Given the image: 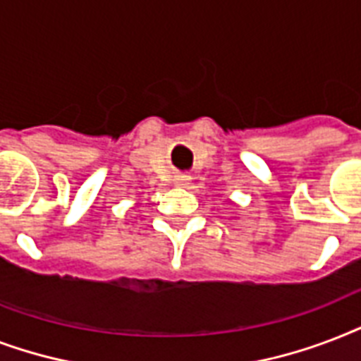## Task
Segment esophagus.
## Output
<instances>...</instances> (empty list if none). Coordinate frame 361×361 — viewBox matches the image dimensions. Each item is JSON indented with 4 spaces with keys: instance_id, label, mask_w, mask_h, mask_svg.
<instances>
[{
    "instance_id": "esophagus-1",
    "label": "esophagus",
    "mask_w": 361,
    "mask_h": 361,
    "mask_svg": "<svg viewBox=\"0 0 361 361\" xmlns=\"http://www.w3.org/2000/svg\"><path fill=\"white\" fill-rule=\"evenodd\" d=\"M190 180H192V178H190L188 175H178V177L175 178V183H177L178 186H188Z\"/></svg>"
}]
</instances>
